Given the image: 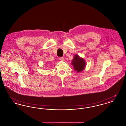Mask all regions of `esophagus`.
Listing matches in <instances>:
<instances>
[{
	"label": "esophagus",
	"instance_id": "34e87169",
	"mask_svg": "<svg viewBox=\"0 0 126 126\" xmlns=\"http://www.w3.org/2000/svg\"><path fill=\"white\" fill-rule=\"evenodd\" d=\"M60 60L62 61H64L65 60V59L63 58V57H60Z\"/></svg>",
	"mask_w": 126,
	"mask_h": 126
}]
</instances>
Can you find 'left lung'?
<instances>
[{
	"label": "left lung",
	"instance_id": "8db88e82",
	"mask_svg": "<svg viewBox=\"0 0 126 126\" xmlns=\"http://www.w3.org/2000/svg\"><path fill=\"white\" fill-rule=\"evenodd\" d=\"M71 65L73 66L74 70L79 73L83 71L85 69L86 63L83 58L80 57L78 54H75L72 60Z\"/></svg>",
	"mask_w": 126,
	"mask_h": 126
}]
</instances>
